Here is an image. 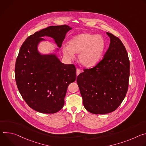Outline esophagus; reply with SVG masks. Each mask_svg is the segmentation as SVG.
Instances as JSON below:
<instances>
[{"instance_id": "esophagus-1", "label": "esophagus", "mask_w": 146, "mask_h": 146, "mask_svg": "<svg viewBox=\"0 0 146 146\" xmlns=\"http://www.w3.org/2000/svg\"><path fill=\"white\" fill-rule=\"evenodd\" d=\"M80 72H81V71H80V70L79 68H77L76 69V75L78 76Z\"/></svg>"}]
</instances>
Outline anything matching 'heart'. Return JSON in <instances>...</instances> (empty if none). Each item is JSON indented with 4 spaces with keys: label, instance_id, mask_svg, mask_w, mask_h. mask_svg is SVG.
Wrapping results in <instances>:
<instances>
[{
    "label": "heart",
    "instance_id": "1",
    "mask_svg": "<svg viewBox=\"0 0 146 146\" xmlns=\"http://www.w3.org/2000/svg\"><path fill=\"white\" fill-rule=\"evenodd\" d=\"M106 48V40L102 35L82 33L74 36L68 46L62 47V53L70 60L74 59V53L79 54V62L84 67L90 68L100 61Z\"/></svg>",
    "mask_w": 146,
    "mask_h": 146
}]
</instances>
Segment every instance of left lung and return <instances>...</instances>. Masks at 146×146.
Listing matches in <instances>:
<instances>
[{"label":"left lung","mask_w":146,"mask_h":146,"mask_svg":"<svg viewBox=\"0 0 146 146\" xmlns=\"http://www.w3.org/2000/svg\"><path fill=\"white\" fill-rule=\"evenodd\" d=\"M110 43L104 58L95 67L85 69L76 82L87 111L105 114L115 111L125 98L130 62L121 40L107 32Z\"/></svg>","instance_id":"8db88e82"}]
</instances>
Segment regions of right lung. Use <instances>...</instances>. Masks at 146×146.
<instances>
[{"mask_svg": "<svg viewBox=\"0 0 146 146\" xmlns=\"http://www.w3.org/2000/svg\"><path fill=\"white\" fill-rule=\"evenodd\" d=\"M71 29L67 25L48 27L28 36L20 48L15 66L16 84L27 104L38 112L59 111L64 106L68 85L76 78L74 64L62 63L55 53L42 54L38 46L46 36L61 47Z\"/></svg>", "mask_w": 146, "mask_h": 146, "instance_id": "add662e5", "label": "right lung"}]
</instances>
